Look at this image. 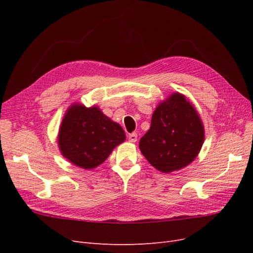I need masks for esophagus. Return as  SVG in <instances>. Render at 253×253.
<instances>
[{
    "instance_id": "34e87169",
    "label": "esophagus",
    "mask_w": 253,
    "mask_h": 253,
    "mask_svg": "<svg viewBox=\"0 0 253 253\" xmlns=\"http://www.w3.org/2000/svg\"><path fill=\"white\" fill-rule=\"evenodd\" d=\"M137 138H138V136H137L136 133H132V134L128 135V140L131 142H136Z\"/></svg>"
}]
</instances>
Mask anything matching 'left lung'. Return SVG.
I'll use <instances>...</instances> for the list:
<instances>
[{
  "mask_svg": "<svg viewBox=\"0 0 253 253\" xmlns=\"http://www.w3.org/2000/svg\"><path fill=\"white\" fill-rule=\"evenodd\" d=\"M205 139L202 120L185 96L175 93L153 113L151 127L140 139L139 149L148 162L163 173L192 163Z\"/></svg>",
  "mask_w": 253,
  "mask_h": 253,
  "instance_id": "obj_1",
  "label": "left lung"
}]
</instances>
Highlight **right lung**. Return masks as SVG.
<instances>
[{
  "label": "right lung",
  "mask_w": 253,
  "mask_h": 253,
  "mask_svg": "<svg viewBox=\"0 0 253 253\" xmlns=\"http://www.w3.org/2000/svg\"><path fill=\"white\" fill-rule=\"evenodd\" d=\"M125 139L122 127L96 106L74 104L61 124L58 141L62 155L71 163L83 169H93Z\"/></svg>",
  "instance_id": "obj_1"
}]
</instances>
